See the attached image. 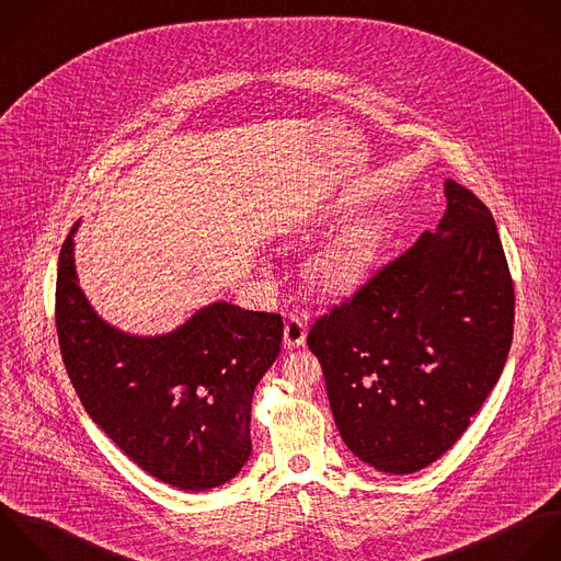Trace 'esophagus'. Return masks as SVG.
Listing matches in <instances>:
<instances>
[{
	"mask_svg": "<svg viewBox=\"0 0 561 561\" xmlns=\"http://www.w3.org/2000/svg\"><path fill=\"white\" fill-rule=\"evenodd\" d=\"M306 334H308V328H306L304 319H299V317H288L286 319L284 343L288 347H301L306 343Z\"/></svg>",
	"mask_w": 561,
	"mask_h": 561,
	"instance_id": "esophagus-1",
	"label": "esophagus"
}]
</instances>
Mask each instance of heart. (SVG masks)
Masks as SVG:
<instances>
[{
    "label": "heart",
    "mask_w": 561,
    "mask_h": 561,
    "mask_svg": "<svg viewBox=\"0 0 561 561\" xmlns=\"http://www.w3.org/2000/svg\"><path fill=\"white\" fill-rule=\"evenodd\" d=\"M367 260V242L363 238H352L328 251L314 264V277L325 290H343L363 275Z\"/></svg>",
    "instance_id": "1"
}]
</instances>
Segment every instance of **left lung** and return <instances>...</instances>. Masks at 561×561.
I'll return each mask as SVG.
<instances>
[{"instance_id":"obj_1","label":"left lung","mask_w":561,"mask_h":561,"mask_svg":"<svg viewBox=\"0 0 561 561\" xmlns=\"http://www.w3.org/2000/svg\"><path fill=\"white\" fill-rule=\"evenodd\" d=\"M446 201L437 231L308 334L343 442L387 474H413L457 444L514 339V282L492 211L453 179Z\"/></svg>"}]
</instances>
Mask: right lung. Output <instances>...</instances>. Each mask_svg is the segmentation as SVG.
<instances>
[{"label": "right lung", "instance_id": "right-lung-1", "mask_svg": "<svg viewBox=\"0 0 561 561\" xmlns=\"http://www.w3.org/2000/svg\"><path fill=\"white\" fill-rule=\"evenodd\" d=\"M56 277V332L89 417L144 472L203 492L251 455V400L279 356L284 321L216 301L161 336H133L98 317L78 286L73 233Z\"/></svg>", "mask_w": 561, "mask_h": 561}]
</instances>
